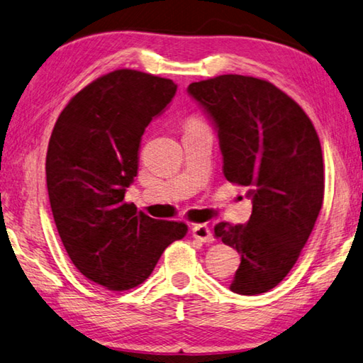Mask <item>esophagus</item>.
I'll list each match as a JSON object with an SVG mask.
<instances>
[{
	"mask_svg": "<svg viewBox=\"0 0 363 363\" xmlns=\"http://www.w3.org/2000/svg\"><path fill=\"white\" fill-rule=\"evenodd\" d=\"M192 237L196 238V240L203 242V243H213V240H214L211 229L206 224L194 225L192 227Z\"/></svg>",
	"mask_w": 363,
	"mask_h": 363,
	"instance_id": "1",
	"label": "esophagus"
}]
</instances>
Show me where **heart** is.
<instances>
[{
	"label": "heart",
	"instance_id": "b5f03b06",
	"mask_svg": "<svg viewBox=\"0 0 363 363\" xmlns=\"http://www.w3.org/2000/svg\"><path fill=\"white\" fill-rule=\"evenodd\" d=\"M195 125H203V123H200L199 120H190V121L187 123V126H195Z\"/></svg>",
	"mask_w": 363,
	"mask_h": 363
}]
</instances>
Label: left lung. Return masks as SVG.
Returning a JSON list of instances; mask_svg holds the SVG:
<instances>
[{"instance_id": "left-lung-1", "label": "left lung", "mask_w": 363, "mask_h": 363, "mask_svg": "<svg viewBox=\"0 0 363 363\" xmlns=\"http://www.w3.org/2000/svg\"><path fill=\"white\" fill-rule=\"evenodd\" d=\"M218 130L224 176L248 187L247 224L219 223L214 235L240 257L230 290L261 294L296 264L323 203L317 131L296 102L266 79L219 75L189 84Z\"/></svg>"}]
</instances>
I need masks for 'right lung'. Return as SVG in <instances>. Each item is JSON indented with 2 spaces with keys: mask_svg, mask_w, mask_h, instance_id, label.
<instances>
[{
  "mask_svg": "<svg viewBox=\"0 0 363 363\" xmlns=\"http://www.w3.org/2000/svg\"><path fill=\"white\" fill-rule=\"evenodd\" d=\"M176 89L150 73L110 72L72 97L49 139L46 184L60 240L79 272L107 290L143 284L187 233L184 223L152 219L125 201L145 128Z\"/></svg>",
  "mask_w": 363,
  "mask_h": 363,
  "instance_id": "add662e5",
  "label": "right lung"
}]
</instances>
